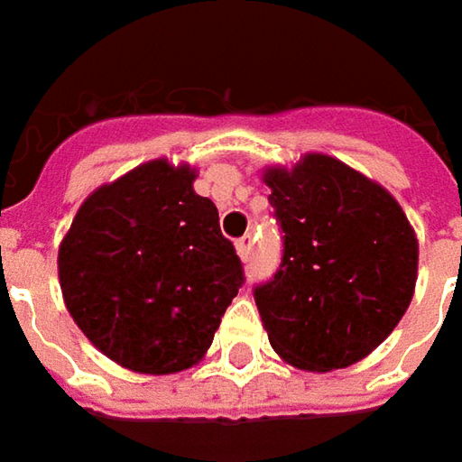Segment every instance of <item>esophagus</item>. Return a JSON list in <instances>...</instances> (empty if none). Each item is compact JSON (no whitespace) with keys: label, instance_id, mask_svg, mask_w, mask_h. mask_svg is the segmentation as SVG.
I'll return each instance as SVG.
<instances>
[{"label":"esophagus","instance_id":"esophagus-1","mask_svg":"<svg viewBox=\"0 0 462 462\" xmlns=\"http://www.w3.org/2000/svg\"><path fill=\"white\" fill-rule=\"evenodd\" d=\"M252 246H254L252 236H241L236 241V254L244 259V262H249V256H252Z\"/></svg>","mask_w":462,"mask_h":462}]
</instances>
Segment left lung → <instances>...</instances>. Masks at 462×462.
Here are the masks:
<instances>
[{
	"label": "left lung",
	"mask_w": 462,
	"mask_h": 462,
	"mask_svg": "<svg viewBox=\"0 0 462 462\" xmlns=\"http://www.w3.org/2000/svg\"><path fill=\"white\" fill-rule=\"evenodd\" d=\"M262 180L284 231L280 269L254 292L269 343L302 371L354 366L410 308L414 228L386 188L330 154L269 165Z\"/></svg>",
	"instance_id": "8db88e82"
}]
</instances>
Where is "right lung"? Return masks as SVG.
<instances>
[{
    "label": "right lung",
    "mask_w": 462,
    "mask_h": 462,
    "mask_svg": "<svg viewBox=\"0 0 462 462\" xmlns=\"http://www.w3.org/2000/svg\"><path fill=\"white\" fill-rule=\"evenodd\" d=\"M195 178L188 162H142L98 185L58 246V280L73 323L134 374L195 366L244 284L218 208L195 193Z\"/></svg>",
    "instance_id": "obj_1"
}]
</instances>
